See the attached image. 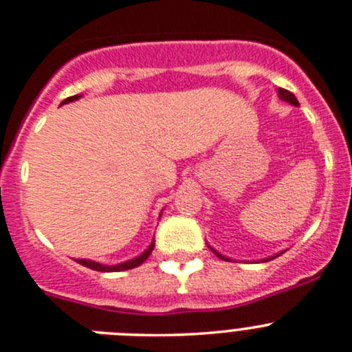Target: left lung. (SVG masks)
Masks as SVG:
<instances>
[{"instance_id": "1", "label": "left lung", "mask_w": 352, "mask_h": 352, "mask_svg": "<svg viewBox=\"0 0 352 352\" xmlns=\"http://www.w3.org/2000/svg\"><path fill=\"white\" fill-rule=\"evenodd\" d=\"M278 96H280V99H283V101L290 102V104H294V106H298L297 98H295V96L292 94L290 91H287V89H278ZM210 250H212V248H210ZM212 251H214V254H217V256L221 258V260H226V261L229 260V258H226V256H223V254H221V253H217L216 250H212ZM280 254H282V253H280ZM280 254H276V256H280ZM276 256L266 258V260H263V261H270V260H273V258H276Z\"/></svg>"}]
</instances>
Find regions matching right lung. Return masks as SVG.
<instances>
[{
	"mask_svg": "<svg viewBox=\"0 0 352 352\" xmlns=\"http://www.w3.org/2000/svg\"><path fill=\"white\" fill-rule=\"evenodd\" d=\"M79 98H80V94H77V96H70V98L65 99V101H62V104H67V102L76 101V99H79ZM153 248H155V241H151L150 246L146 248L145 253H142V254H140V256L133 258V260H128V261H124V263L114 265V266H108V265L96 263V261L86 260V258H84V260H76V261H77V263H79V265L86 266V268L96 270V272H109V273H111V272H123V270H131V268H136V266L142 265L143 261H145L146 258L150 256V253H151V251H153Z\"/></svg>",
	"mask_w": 352,
	"mask_h": 352,
	"instance_id": "right-lung-1",
	"label": "right lung"
}]
</instances>
